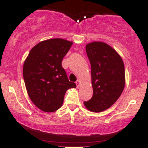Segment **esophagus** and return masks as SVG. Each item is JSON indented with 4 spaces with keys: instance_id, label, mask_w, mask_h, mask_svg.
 I'll use <instances>...</instances> for the list:
<instances>
[{
    "instance_id": "obj_1",
    "label": "esophagus",
    "mask_w": 148,
    "mask_h": 148,
    "mask_svg": "<svg viewBox=\"0 0 148 148\" xmlns=\"http://www.w3.org/2000/svg\"><path fill=\"white\" fill-rule=\"evenodd\" d=\"M76 87L79 88L80 86V84H81V81H80V80H77V81H76Z\"/></svg>"
}]
</instances>
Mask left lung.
Here are the masks:
<instances>
[{"mask_svg": "<svg viewBox=\"0 0 148 148\" xmlns=\"http://www.w3.org/2000/svg\"><path fill=\"white\" fill-rule=\"evenodd\" d=\"M86 50L91 65L93 95L84 103L90 111L99 113L110 108L121 95L125 86V65L118 52L105 42H90Z\"/></svg>", "mask_w": 148, "mask_h": 148, "instance_id": "obj_1", "label": "left lung"}]
</instances>
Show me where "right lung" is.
Segmentation results:
<instances>
[{"instance_id":"1","label":"right lung","mask_w":148,"mask_h":148,"mask_svg":"<svg viewBox=\"0 0 148 148\" xmlns=\"http://www.w3.org/2000/svg\"><path fill=\"white\" fill-rule=\"evenodd\" d=\"M72 44L60 38L40 42L33 47L24 61L23 76L27 92L42 111H56L62 106L66 91L76 88L61 64Z\"/></svg>"}]
</instances>
